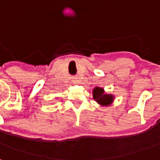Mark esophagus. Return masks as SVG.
I'll return each instance as SVG.
<instances>
[{
	"mask_svg": "<svg viewBox=\"0 0 160 160\" xmlns=\"http://www.w3.org/2000/svg\"><path fill=\"white\" fill-rule=\"evenodd\" d=\"M72 81L74 82V83H80V78L79 77H72Z\"/></svg>",
	"mask_w": 160,
	"mask_h": 160,
	"instance_id": "obj_1",
	"label": "esophagus"
}]
</instances>
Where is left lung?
<instances>
[{"label": "left lung", "mask_w": 160, "mask_h": 160, "mask_svg": "<svg viewBox=\"0 0 160 160\" xmlns=\"http://www.w3.org/2000/svg\"><path fill=\"white\" fill-rule=\"evenodd\" d=\"M93 98L97 101L99 104L102 106H108L110 105L114 100V97L110 94H105L104 90L102 88L96 87L93 89Z\"/></svg>", "instance_id": "1"}]
</instances>
